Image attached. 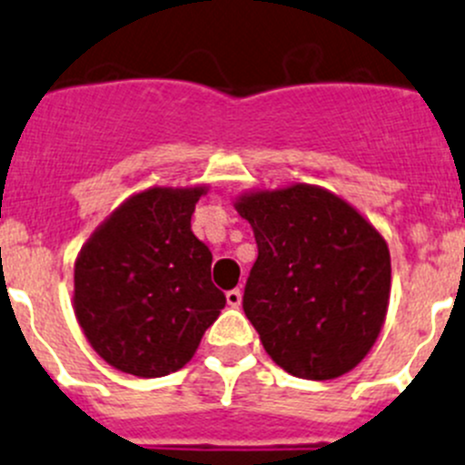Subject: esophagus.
Wrapping results in <instances>:
<instances>
[{"instance_id": "1", "label": "esophagus", "mask_w": 465, "mask_h": 465, "mask_svg": "<svg viewBox=\"0 0 465 465\" xmlns=\"http://www.w3.org/2000/svg\"><path fill=\"white\" fill-rule=\"evenodd\" d=\"M242 302V291L241 288H233V291H227V304L229 306H241Z\"/></svg>"}]
</instances>
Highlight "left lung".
Instances as JSON below:
<instances>
[{"mask_svg":"<svg viewBox=\"0 0 465 465\" xmlns=\"http://www.w3.org/2000/svg\"><path fill=\"white\" fill-rule=\"evenodd\" d=\"M233 206L259 247L242 309L270 359L313 381L359 366L389 309L391 254L381 233L311 183L247 193Z\"/></svg>","mask_w":465,"mask_h":465,"instance_id":"8db88e82","label":"left lung"}]
</instances>
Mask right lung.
I'll return each mask as SVG.
<instances>
[{"instance_id":"add662e5","label":"right lung","mask_w":465,"mask_h":465,"mask_svg":"<svg viewBox=\"0 0 465 465\" xmlns=\"http://www.w3.org/2000/svg\"><path fill=\"white\" fill-rule=\"evenodd\" d=\"M206 186L150 188L113 211L74 263V315L94 352L127 375L186 366L227 300L191 218Z\"/></svg>"}]
</instances>
